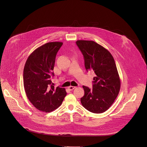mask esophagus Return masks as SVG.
Here are the masks:
<instances>
[{
	"label": "esophagus",
	"mask_w": 147,
	"mask_h": 147,
	"mask_svg": "<svg viewBox=\"0 0 147 147\" xmlns=\"http://www.w3.org/2000/svg\"><path fill=\"white\" fill-rule=\"evenodd\" d=\"M76 87L75 86H68V89H69L70 90H72L73 89H74Z\"/></svg>",
	"instance_id": "34e87169"
}]
</instances>
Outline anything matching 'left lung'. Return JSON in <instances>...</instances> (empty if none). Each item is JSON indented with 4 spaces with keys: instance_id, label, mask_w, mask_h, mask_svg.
I'll use <instances>...</instances> for the list:
<instances>
[{
    "instance_id": "obj_1",
    "label": "left lung",
    "mask_w": 147,
    "mask_h": 147,
    "mask_svg": "<svg viewBox=\"0 0 147 147\" xmlns=\"http://www.w3.org/2000/svg\"><path fill=\"white\" fill-rule=\"evenodd\" d=\"M76 43L84 56L86 70L95 73L93 89L83 86L84 96L80 99L81 103L92 113H104L114 103L121 89L114 58L105 47L94 41L78 40Z\"/></svg>"
}]
</instances>
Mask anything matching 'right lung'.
<instances>
[{"label":"right lung","mask_w":147,"mask_h":147,"mask_svg":"<svg viewBox=\"0 0 147 147\" xmlns=\"http://www.w3.org/2000/svg\"><path fill=\"white\" fill-rule=\"evenodd\" d=\"M61 42H48L36 49L28 57L24 68L23 83L26 96L38 110L49 113L62 104L65 88H55L51 82L55 57Z\"/></svg>","instance_id":"add662e5"}]
</instances>
